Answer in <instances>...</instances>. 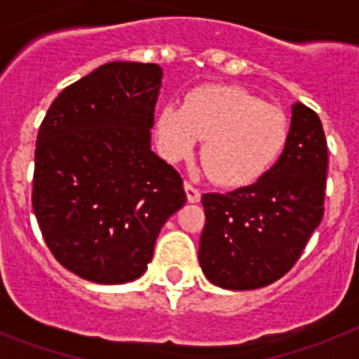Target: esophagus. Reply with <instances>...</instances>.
<instances>
[{
	"mask_svg": "<svg viewBox=\"0 0 359 359\" xmlns=\"http://www.w3.org/2000/svg\"><path fill=\"white\" fill-rule=\"evenodd\" d=\"M184 190H186V197H188V201L190 203L201 201V190H199V188H196V186L190 184V182H186Z\"/></svg>",
	"mask_w": 359,
	"mask_h": 359,
	"instance_id": "1",
	"label": "esophagus"
}]
</instances>
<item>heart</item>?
I'll list each match as a JSON object with an SVG mask.
<instances>
[{"label": "heart", "mask_w": 359, "mask_h": 359, "mask_svg": "<svg viewBox=\"0 0 359 359\" xmlns=\"http://www.w3.org/2000/svg\"><path fill=\"white\" fill-rule=\"evenodd\" d=\"M289 124L278 106L242 87L201 86L182 106L165 104L156 115L158 147L169 162H180L203 140V160L225 186H248L266 175L287 143Z\"/></svg>", "instance_id": "b5f03b06"}]
</instances>
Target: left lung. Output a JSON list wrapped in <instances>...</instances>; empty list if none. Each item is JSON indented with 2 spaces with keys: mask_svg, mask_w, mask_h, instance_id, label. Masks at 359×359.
<instances>
[{
  "mask_svg": "<svg viewBox=\"0 0 359 359\" xmlns=\"http://www.w3.org/2000/svg\"><path fill=\"white\" fill-rule=\"evenodd\" d=\"M328 147L318 115L292 104L287 143L251 186L205 194L199 264L212 285L261 289L294 266L324 214Z\"/></svg>",
  "mask_w": 359,
  "mask_h": 359,
  "instance_id": "8db88e82",
  "label": "left lung"
}]
</instances>
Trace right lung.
Here are the masks:
<instances>
[{
  "label": "right lung",
  "mask_w": 359,
  "mask_h": 359,
  "mask_svg": "<svg viewBox=\"0 0 359 359\" xmlns=\"http://www.w3.org/2000/svg\"><path fill=\"white\" fill-rule=\"evenodd\" d=\"M162 69L114 61L59 93L36 135L33 212L53 257L102 285L147 270L182 179L151 149Z\"/></svg>",
  "instance_id": "1"
}]
</instances>
